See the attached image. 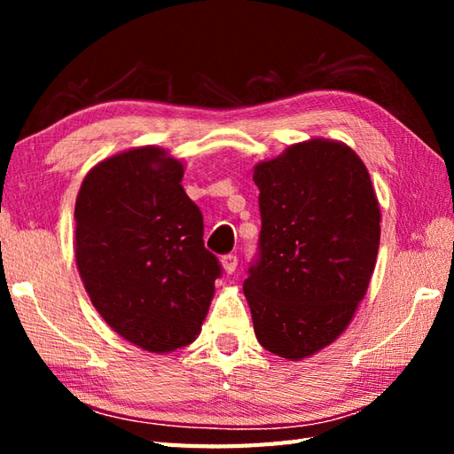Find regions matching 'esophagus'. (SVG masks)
Wrapping results in <instances>:
<instances>
[{"label": "esophagus", "mask_w": 454, "mask_h": 454, "mask_svg": "<svg viewBox=\"0 0 454 454\" xmlns=\"http://www.w3.org/2000/svg\"><path fill=\"white\" fill-rule=\"evenodd\" d=\"M222 267H224L226 273H234L238 267V255L236 254H226L222 257Z\"/></svg>", "instance_id": "obj_1"}]
</instances>
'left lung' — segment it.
I'll return each mask as SVG.
<instances>
[{"label":"left lung","instance_id":"left-lung-1","mask_svg":"<svg viewBox=\"0 0 454 454\" xmlns=\"http://www.w3.org/2000/svg\"><path fill=\"white\" fill-rule=\"evenodd\" d=\"M262 232L244 294L257 341L304 359L335 341L363 301L380 242L364 163L341 142L310 140L255 166Z\"/></svg>","mask_w":454,"mask_h":454}]
</instances>
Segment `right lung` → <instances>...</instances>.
Returning a JSON list of instances; mask_svg holds the SVG:
<instances>
[{
	"mask_svg": "<svg viewBox=\"0 0 454 454\" xmlns=\"http://www.w3.org/2000/svg\"><path fill=\"white\" fill-rule=\"evenodd\" d=\"M181 161L137 148L98 163L75 200V263L93 306L152 353L195 341L222 275Z\"/></svg>",
	"mask_w": 454,
	"mask_h": 454,
	"instance_id": "1",
	"label": "right lung"
}]
</instances>
